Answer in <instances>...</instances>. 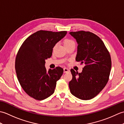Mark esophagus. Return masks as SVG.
Returning a JSON list of instances; mask_svg holds the SVG:
<instances>
[{
    "label": "esophagus",
    "mask_w": 124,
    "mask_h": 124,
    "mask_svg": "<svg viewBox=\"0 0 124 124\" xmlns=\"http://www.w3.org/2000/svg\"><path fill=\"white\" fill-rule=\"evenodd\" d=\"M63 70H64V73L70 71V70L69 69H68V68H64V69H63Z\"/></svg>",
    "instance_id": "esophagus-1"
}]
</instances>
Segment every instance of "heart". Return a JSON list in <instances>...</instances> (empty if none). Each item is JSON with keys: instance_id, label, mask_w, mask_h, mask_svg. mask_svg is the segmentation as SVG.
Instances as JSON below:
<instances>
[{"instance_id": "1", "label": "heart", "mask_w": 124, "mask_h": 124, "mask_svg": "<svg viewBox=\"0 0 124 124\" xmlns=\"http://www.w3.org/2000/svg\"><path fill=\"white\" fill-rule=\"evenodd\" d=\"M64 44L65 46L66 47L67 46H69L70 45H72V44H75L74 41H73L71 39H65L64 41Z\"/></svg>"}]
</instances>
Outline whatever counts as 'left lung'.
Segmentation results:
<instances>
[{
    "label": "left lung",
    "instance_id": "1",
    "mask_svg": "<svg viewBox=\"0 0 124 124\" xmlns=\"http://www.w3.org/2000/svg\"><path fill=\"white\" fill-rule=\"evenodd\" d=\"M78 44L76 60L84 63L81 73L71 69L70 90L77 98L87 100L95 97L106 86L111 68L109 52L98 36L89 31L69 33Z\"/></svg>",
    "mask_w": 124,
    "mask_h": 124
}]
</instances>
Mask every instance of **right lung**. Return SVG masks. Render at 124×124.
I'll list each match as a JSON object with an SVG mask.
<instances>
[{"label":"right lung","instance_id":"1","mask_svg":"<svg viewBox=\"0 0 124 124\" xmlns=\"http://www.w3.org/2000/svg\"><path fill=\"white\" fill-rule=\"evenodd\" d=\"M67 33L37 31L25 39L18 50L15 59L17 77L23 90L32 98L40 101L54 93L63 69L59 67L47 72L45 60L51 57L55 44Z\"/></svg>","mask_w":124,"mask_h":124}]
</instances>
